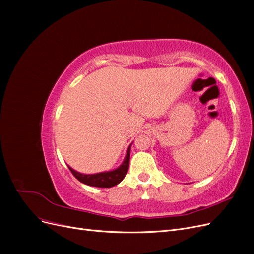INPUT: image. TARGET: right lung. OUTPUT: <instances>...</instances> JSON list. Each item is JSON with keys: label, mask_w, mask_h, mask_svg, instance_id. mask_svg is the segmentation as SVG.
<instances>
[{"label": "right lung", "mask_w": 254, "mask_h": 254, "mask_svg": "<svg viewBox=\"0 0 254 254\" xmlns=\"http://www.w3.org/2000/svg\"><path fill=\"white\" fill-rule=\"evenodd\" d=\"M130 146L127 149L124 162H123L122 165L114 171L98 173L93 175H84L74 171L71 167L68 168H70L71 173L74 175L76 179L84 184H87V186L96 187V188H112L114 186H117V184H119L123 179H124V177L128 172L129 160H130Z\"/></svg>", "instance_id": "obj_1"}]
</instances>
